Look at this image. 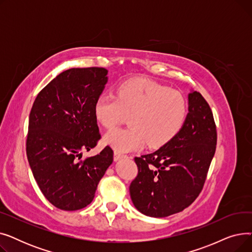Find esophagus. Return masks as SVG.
I'll list each match as a JSON object with an SVG mask.
<instances>
[{"label":"esophagus","instance_id":"34e87169","mask_svg":"<svg viewBox=\"0 0 252 252\" xmlns=\"http://www.w3.org/2000/svg\"><path fill=\"white\" fill-rule=\"evenodd\" d=\"M126 155H125V154H122V153H119V152H117V151H114V160L116 161V160H118V159H121V158H123V157H126Z\"/></svg>","mask_w":252,"mask_h":252}]
</instances>
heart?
<instances>
[{"label":"heart","instance_id":"obj_1","mask_svg":"<svg viewBox=\"0 0 252 252\" xmlns=\"http://www.w3.org/2000/svg\"><path fill=\"white\" fill-rule=\"evenodd\" d=\"M97 121L112 128L129 115V127L114 128L104 137L117 152L160 147L174 139L187 115V103L180 92L148 79H129L116 88L115 96L101 94L94 105Z\"/></svg>","mask_w":252,"mask_h":252}]
</instances>
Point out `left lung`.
I'll return each mask as SVG.
<instances>
[{
  "instance_id": "1",
  "label": "left lung",
  "mask_w": 252,
  "mask_h": 252,
  "mask_svg": "<svg viewBox=\"0 0 252 252\" xmlns=\"http://www.w3.org/2000/svg\"><path fill=\"white\" fill-rule=\"evenodd\" d=\"M188 100L189 112L178 135L155 152L135 157L138 176L129 185V194L145 216L178 214L204 186L217 148V126L199 92H191Z\"/></svg>"
}]
</instances>
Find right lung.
<instances>
[{
    "label": "right lung",
    "instance_id": "right-lung-1",
    "mask_svg": "<svg viewBox=\"0 0 252 252\" xmlns=\"http://www.w3.org/2000/svg\"><path fill=\"white\" fill-rule=\"evenodd\" d=\"M103 67L70 68L38 93L30 114L26 154L38 188L55 207L89 205L113 151L82 159L101 139L94 105L107 83Z\"/></svg>",
    "mask_w": 252,
    "mask_h": 252
}]
</instances>
